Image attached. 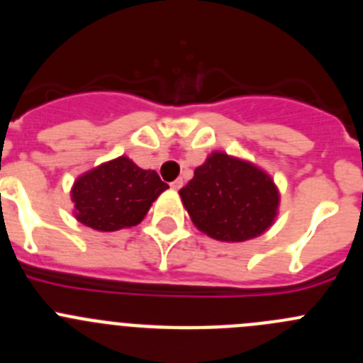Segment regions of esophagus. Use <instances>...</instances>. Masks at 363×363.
<instances>
[{"label": "esophagus", "instance_id": "34e87169", "mask_svg": "<svg viewBox=\"0 0 363 363\" xmlns=\"http://www.w3.org/2000/svg\"><path fill=\"white\" fill-rule=\"evenodd\" d=\"M170 186L174 189H181L182 188V179H175L174 182H170Z\"/></svg>", "mask_w": 363, "mask_h": 363}]
</instances>
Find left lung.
Masks as SVG:
<instances>
[{
    "instance_id": "1",
    "label": "left lung",
    "mask_w": 363,
    "mask_h": 363,
    "mask_svg": "<svg viewBox=\"0 0 363 363\" xmlns=\"http://www.w3.org/2000/svg\"><path fill=\"white\" fill-rule=\"evenodd\" d=\"M191 221L218 241H246L277 216L279 191L253 164L214 152L179 191Z\"/></svg>"
}]
</instances>
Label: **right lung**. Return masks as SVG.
Masks as SVG:
<instances>
[{"label": "right lung", "instance_id": "1", "mask_svg": "<svg viewBox=\"0 0 363 363\" xmlns=\"http://www.w3.org/2000/svg\"><path fill=\"white\" fill-rule=\"evenodd\" d=\"M168 188L154 170L136 167L129 157L104 163L81 175L72 188L76 218L101 232L138 225L154 200Z\"/></svg>", "mask_w": 363, "mask_h": 363}]
</instances>
